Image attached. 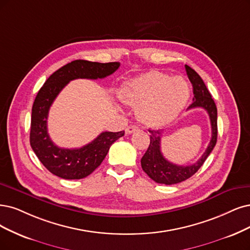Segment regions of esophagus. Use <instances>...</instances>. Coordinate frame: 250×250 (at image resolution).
I'll use <instances>...</instances> for the list:
<instances>
[{
	"label": "esophagus",
	"mask_w": 250,
	"mask_h": 250,
	"mask_svg": "<svg viewBox=\"0 0 250 250\" xmlns=\"http://www.w3.org/2000/svg\"><path fill=\"white\" fill-rule=\"evenodd\" d=\"M138 131H139V128H138V126H136V125H130V126H127V127L125 128V134H126V135H130V134L136 133V132H138Z\"/></svg>",
	"instance_id": "1"
}]
</instances>
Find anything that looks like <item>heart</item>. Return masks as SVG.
Here are the masks:
<instances>
[{
    "instance_id": "obj_1",
    "label": "heart",
    "mask_w": 250,
    "mask_h": 250,
    "mask_svg": "<svg viewBox=\"0 0 250 250\" xmlns=\"http://www.w3.org/2000/svg\"><path fill=\"white\" fill-rule=\"evenodd\" d=\"M117 97L123 104L136 109L139 122L147 127L170 124L187 106L189 99L188 82L160 71H150L125 81Z\"/></svg>"
}]
</instances>
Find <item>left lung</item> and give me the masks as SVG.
I'll use <instances>...</instances> for the list:
<instances>
[{
  "instance_id": "8db88e82",
  "label": "left lung",
  "mask_w": 250,
  "mask_h": 250,
  "mask_svg": "<svg viewBox=\"0 0 250 250\" xmlns=\"http://www.w3.org/2000/svg\"><path fill=\"white\" fill-rule=\"evenodd\" d=\"M186 71L189 81L192 84L193 99L192 103L189 105L188 109L192 108H203L207 111L211 123V140L207 147L206 151L202 154L201 159L192 165L188 166H178L170 163L164 158L161 150V139L162 130L152 131L149 130L150 143L147 148L145 154L141 159V166L143 171L155 182L167 184H176L191 177L196 174L198 170L202 167L206 159L213 150L217 141V108L212 99L208 88L206 87L204 81L202 80L199 74L186 64Z\"/></svg>"
}]
</instances>
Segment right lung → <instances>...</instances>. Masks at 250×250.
I'll return each instance as SVG.
<instances>
[{
	"label": "right lung",
	"instance_id": "obj_1",
	"mask_svg": "<svg viewBox=\"0 0 250 250\" xmlns=\"http://www.w3.org/2000/svg\"><path fill=\"white\" fill-rule=\"evenodd\" d=\"M119 66L117 62L102 63L84 60L73 61L55 71L38 91L32 108L30 143L36 155L50 173L63 179L88 176L104 161L110 146L125 135V131L103 132L94 141L80 148L68 149L55 145L47 132L50 106L71 80L105 78L113 74Z\"/></svg>",
	"mask_w": 250,
	"mask_h": 250
}]
</instances>
